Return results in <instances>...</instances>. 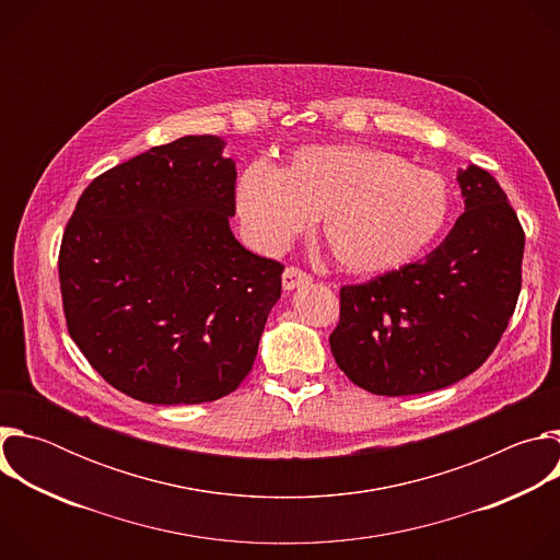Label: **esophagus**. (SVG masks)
Returning a JSON list of instances; mask_svg holds the SVG:
<instances>
[{
	"instance_id": "obj_1",
	"label": "esophagus",
	"mask_w": 560,
	"mask_h": 560,
	"mask_svg": "<svg viewBox=\"0 0 560 560\" xmlns=\"http://www.w3.org/2000/svg\"><path fill=\"white\" fill-rule=\"evenodd\" d=\"M283 288L285 290H294V288H301V285H307L310 281H312V277L305 272V270H301V268H296V266H288L285 270H283Z\"/></svg>"
}]
</instances>
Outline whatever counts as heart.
<instances>
[{
  "instance_id": "obj_1",
  "label": "heart",
  "mask_w": 560,
  "mask_h": 560,
  "mask_svg": "<svg viewBox=\"0 0 560 560\" xmlns=\"http://www.w3.org/2000/svg\"><path fill=\"white\" fill-rule=\"evenodd\" d=\"M236 210L259 250H279L322 219L326 246L354 275L412 264L443 230L450 188L428 168L363 143L307 145L275 171L248 166Z\"/></svg>"
}]
</instances>
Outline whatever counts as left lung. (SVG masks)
Listing matches in <instances>:
<instances>
[{
  "mask_svg": "<svg viewBox=\"0 0 560 560\" xmlns=\"http://www.w3.org/2000/svg\"><path fill=\"white\" fill-rule=\"evenodd\" d=\"M456 179L465 212L439 248L339 292L330 350L372 394H423L465 378L494 352L514 314L523 225L488 171L471 164Z\"/></svg>",
  "mask_w": 560,
  "mask_h": 560,
  "instance_id": "left-lung-1",
  "label": "left lung"
}]
</instances>
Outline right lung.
<instances>
[{
	"mask_svg": "<svg viewBox=\"0 0 560 560\" xmlns=\"http://www.w3.org/2000/svg\"><path fill=\"white\" fill-rule=\"evenodd\" d=\"M223 139L188 135L102 173L59 248L66 326L119 392L195 406L253 370L283 266L236 242Z\"/></svg>",
	"mask_w": 560,
	"mask_h": 560,
	"instance_id": "right-lung-1",
	"label": "right lung"
}]
</instances>
